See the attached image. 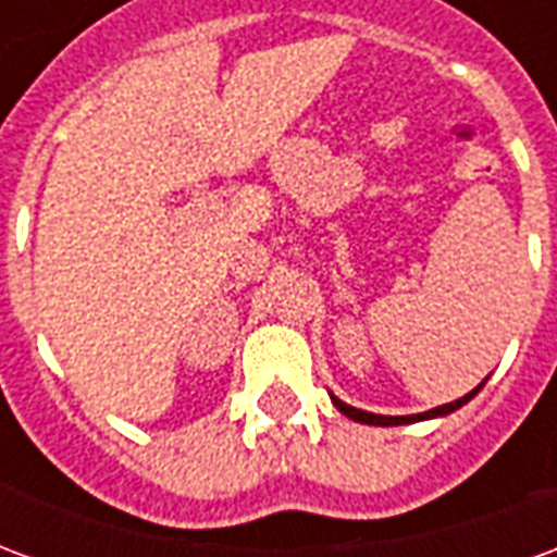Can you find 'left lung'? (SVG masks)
<instances>
[{"mask_svg":"<svg viewBox=\"0 0 557 557\" xmlns=\"http://www.w3.org/2000/svg\"><path fill=\"white\" fill-rule=\"evenodd\" d=\"M480 387H483V382H480V385L474 387L471 394L454 399V403H447V406H435V409L423 411V414H406V418H385V414H370V411L351 409V406H346V403H343V399H337V397H331V399H334V406H337V409L343 411L346 418L358 420V423H373V426H397V423H414V420H426V418H438V414H450V411H456L459 406H466L468 399L474 397Z\"/></svg>","mask_w":557,"mask_h":557,"instance_id":"1","label":"left lung"}]
</instances>
